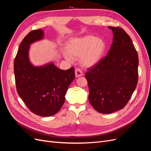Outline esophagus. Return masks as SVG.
<instances>
[{
	"label": "esophagus",
	"mask_w": 151,
	"mask_h": 151,
	"mask_svg": "<svg viewBox=\"0 0 151 151\" xmlns=\"http://www.w3.org/2000/svg\"><path fill=\"white\" fill-rule=\"evenodd\" d=\"M75 74L76 77H79L82 76H83V73L82 72V70L80 69V68H76L75 70Z\"/></svg>",
	"instance_id": "34e87169"
}]
</instances>
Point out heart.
I'll return each instance as SVG.
<instances>
[{
  "label": "heart",
  "instance_id": "b5f03b06",
  "mask_svg": "<svg viewBox=\"0 0 151 151\" xmlns=\"http://www.w3.org/2000/svg\"><path fill=\"white\" fill-rule=\"evenodd\" d=\"M105 49L106 44L102 39L87 35L70 40L67 45V53L65 57L69 61L81 58L83 65L90 67L100 61Z\"/></svg>",
  "mask_w": 151,
  "mask_h": 151
}]
</instances>
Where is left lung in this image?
Instances as JSON below:
<instances>
[{
	"label": "left lung",
	"instance_id": "obj_1",
	"mask_svg": "<svg viewBox=\"0 0 151 151\" xmlns=\"http://www.w3.org/2000/svg\"><path fill=\"white\" fill-rule=\"evenodd\" d=\"M108 28L113 33L110 49L85 75L89 101L101 113H111L124 108L136 88L139 76L138 54L130 37L120 27Z\"/></svg>",
	"mask_w": 151,
	"mask_h": 151
}]
</instances>
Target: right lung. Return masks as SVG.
Returning <instances> with one entry per match:
<instances>
[{
	"label": "right lung",
	"mask_w": 151,
	"mask_h": 151,
	"mask_svg": "<svg viewBox=\"0 0 151 151\" xmlns=\"http://www.w3.org/2000/svg\"><path fill=\"white\" fill-rule=\"evenodd\" d=\"M43 31H30L21 42L14 62L17 93L29 110L36 115L50 116L56 114L65 101L67 89L75 78L71 67L61 70L49 63L34 67L28 58L29 45L43 38Z\"/></svg>",
	"instance_id": "add662e5"
}]
</instances>
